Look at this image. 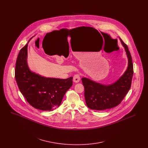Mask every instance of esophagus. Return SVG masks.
I'll list each match as a JSON object with an SVG mask.
<instances>
[{"instance_id":"34e87169","label":"esophagus","mask_w":148,"mask_h":148,"mask_svg":"<svg viewBox=\"0 0 148 148\" xmlns=\"http://www.w3.org/2000/svg\"><path fill=\"white\" fill-rule=\"evenodd\" d=\"M80 80V77L79 74H75L74 77H73V82L77 83Z\"/></svg>"}]
</instances>
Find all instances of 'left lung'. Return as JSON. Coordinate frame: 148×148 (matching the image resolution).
Wrapping results in <instances>:
<instances>
[{
    "label": "left lung",
    "instance_id": "1",
    "mask_svg": "<svg viewBox=\"0 0 148 148\" xmlns=\"http://www.w3.org/2000/svg\"><path fill=\"white\" fill-rule=\"evenodd\" d=\"M128 59L127 71L112 84L104 85L83 77L86 104L90 109L103 110L116 106L121 102L130 89L133 75L132 58L127 45L120 38Z\"/></svg>",
    "mask_w": 148,
    "mask_h": 148
}]
</instances>
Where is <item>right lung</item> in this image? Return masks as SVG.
Segmentation results:
<instances>
[{
	"label": "right lung",
	"mask_w": 148,
	"mask_h": 148,
	"mask_svg": "<svg viewBox=\"0 0 148 148\" xmlns=\"http://www.w3.org/2000/svg\"><path fill=\"white\" fill-rule=\"evenodd\" d=\"M27 48L28 44L21 48L16 59L15 77L19 89L29 104L35 109L44 111L56 109L72 86L73 77L50 78L32 72L27 64Z\"/></svg>",
	"instance_id": "obj_1"
}]
</instances>
